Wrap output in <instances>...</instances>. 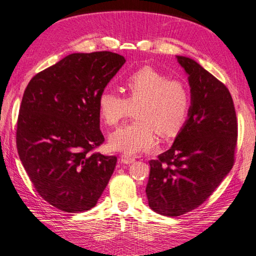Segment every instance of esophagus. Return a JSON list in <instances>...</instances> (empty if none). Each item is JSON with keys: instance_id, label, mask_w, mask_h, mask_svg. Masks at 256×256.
<instances>
[{"instance_id": "obj_1", "label": "esophagus", "mask_w": 256, "mask_h": 256, "mask_svg": "<svg viewBox=\"0 0 256 256\" xmlns=\"http://www.w3.org/2000/svg\"><path fill=\"white\" fill-rule=\"evenodd\" d=\"M120 162H122L123 164H132V162H136V158H134V157H131V156H128V154H120Z\"/></svg>"}]
</instances>
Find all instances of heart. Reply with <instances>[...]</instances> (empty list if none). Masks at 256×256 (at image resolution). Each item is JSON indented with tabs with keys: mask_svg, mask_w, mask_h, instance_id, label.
<instances>
[{
	"mask_svg": "<svg viewBox=\"0 0 256 256\" xmlns=\"http://www.w3.org/2000/svg\"><path fill=\"white\" fill-rule=\"evenodd\" d=\"M125 98L105 90L98 97V112L107 126H116L131 114L136 120L116 130L110 136L112 150L136 154L154 148L156 133L164 138L176 136L190 110L188 84L151 66H144L124 80Z\"/></svg>",
	"mask_w": 256,
	"mask_h": 256,
	"instance_id": "heart-1",
	"label": "heart"
}]
</instances>
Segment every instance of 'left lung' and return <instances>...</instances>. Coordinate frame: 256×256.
I'll use <instances>...</instances> for the list:
<instances>
[{
    "label": "left lung",
    "mask_w": 256,
    "mask_h": 256,
    "mask_svg": "<svg viewBox=\"0 0 256 256\" xmlns=\"http://www.w3.org/2000/svg\"><path fill=\"white\" fill-rule=\"evenodd\" d=\"M188 76L190 110L172 146L150 160L146 193L159 214L178 216L209 198L235 162L238 125L226 86L196 60L177 56Z\"/></svg>",
    "instance_id": "1"
}]
</instances>
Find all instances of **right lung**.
<instances>
[{"instance_id":"1","label":"right lung","mask_w":256,"mask_h":256,"mask_svg":"<svg viewBox=\"0 0 256 256\" xmlns=\"http://www.w3.org/2000/svg\"><path fill=\"white\" fill-rule=\"evenodd\" d=\"M124 63L107 50L70 54L24 90L16 149L34 188L56 209L90 210L110 182L118 157L94 152L105 141L98 97Z\"/></svg>"}]
</instances>
